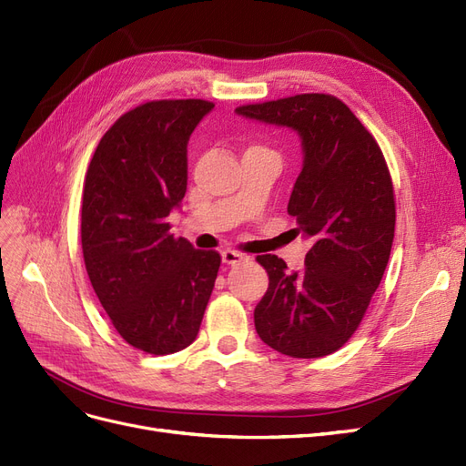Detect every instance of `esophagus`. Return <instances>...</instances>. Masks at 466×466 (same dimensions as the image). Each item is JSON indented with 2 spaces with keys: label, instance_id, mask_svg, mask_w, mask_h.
Wrapping results in <instances>:
<instances>
[{
  "label": "esophagus",
  "instance_id": "esophagus-1",
  "mask_svg": "<svg viewBox=\"0 0 466 466\" xmlns=\"http://www.w3.org/2000/svg\"><path fill=\"white\" fill-rule=\"evenodd\" d=\"M220 255H222V263H227V265H238L244 261V255L234 251V249H224Z\"/></svg>",
  "mask_w": 466,
  "mask_h": 466
}]
</instances>
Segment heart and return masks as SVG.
I'll return each instance as SVG.
<instances>
[{"label":"heart","instance_id":"heart-1","mask_svg":"<svg viewBox=\"0 0 466 466\" xmlns=\"http://www.w3.org/2000/svg\"><path fill=\"white\" fill-rule=\"evenodd\" d=\"M253 148H258V147H253Z\"/></svg>","mask_w":466,"mask_h":466}]
</instances>
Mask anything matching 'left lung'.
<instances>
[{
	"label": "left lung",
	"instance_id": "8db88e82",
	"mask_svg": "<svg viewBox=\"0 0 466 466\" xmlns=\"http://www.w3.org/2000/svg\"><path fill=\"white\" fill-rule=\"evenodd\" d=\"M236 114L298 133L302 170L289 215L311 239L299 273L277 255H258L268 289L253 311L255 331L280 354L327 356L354 335L391 255L395 195L383 153L331 95L248 104Z\"/></svg>",
	"mask_w": 466,
	"mask_h": 466
}]
</instances>
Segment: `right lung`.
Returning a JSON list of instances; mask_svg holds the SVG:
<instances>
[{
	"label": "right lung",
	"mask_w": 466,
	"mask_h": 466,
	"mask_svg": "<svg viewBox=\"0 0 466 466\" xmlns=\"http://www.w3.org/2000/svg\"><path fill=\"white\" fill-rule=\"evenodd\" d=\"M215 108L157 100L124 114L88 164L81 244L88 279L116 331L148 354L184 350L199 333L220 267L217 251L170 234L187 189V143Z\"/></svg>",
	"instance_id": "right-lung-1"
}]
</instances>
